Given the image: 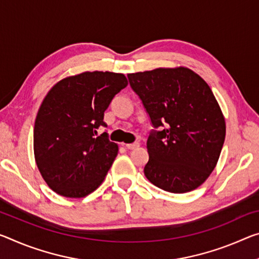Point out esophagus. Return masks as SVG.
Instances as JSON below:
<instances>
[{"mask_svg":"<svg viewBox=\"0 0 259 259\" xmlns=\"http://www.w3.org/2000/svg\"><path fill=\"white\" fill-rule=\"evenodd\" d=\"M126 149L129 150H134V149H137L139 146V143H131V144H124Z\"/></svg>","mask_w":259,"mask_h":259,"instance_id":"obj_1","label":"esophagus"}]
</instances>
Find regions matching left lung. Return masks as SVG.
<instances>
[{
    "label": "left lung",
    "instance_id": "left-lung-1",
    "mask_svg": "<svg viewBox=\"0 0 259 259\" xmlns=\"http://www.w3.org/2000/svg\"><path fill=\"white\" fill-rule=\"evenodd\" d=\"M155 131L147 139L146 179L173 194H184L206 181L218 162L226 137L221 108L198 73L186 67L129 73Z\"/></svg>",
    "mask_w": 259,
    "mask_h": 259
}]
</instances>
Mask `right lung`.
<instances>
[{
  "instance_id": "add662e5",
  "label": "right lung",
  "mask_w": 259,
  "mask_h": 259,
  "mask_svg": "<svg viewBox=\"0 0 259 259\" xmlns=\"http://www.w3.org/2000/svg\"><path fill=\"white\" fill-rule=\"evenodd\" d=\"M128 85L123 73L85 71L49 90L36 114L34 159L47 186L63 197L83 198L104 182L118 152L104 133V113Z\"/></svg>"
}]
</instances>
